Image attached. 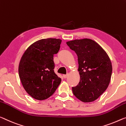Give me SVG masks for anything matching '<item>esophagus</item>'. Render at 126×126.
I'll list each match as a JSON object with an SVG mask.
<instances>
[{
    "mask_svg": "<svg viewBox=\"0 0 126 126\" xmlns=\"http://www.w3.org/2000/svg\"><path fill=\"white\" fill-rule=\"evenodd\" d=\"M68 74H64V75H63V78H67V77H68Z\"/></svg>",
    "mask_w": 126,
    "mask_h": 126,
    "instance_id": "esophagus-1",
    "label": "esophagus"
}]
</instances>
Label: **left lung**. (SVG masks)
Returning a JSON list of instances; mask_svg holds the SVG:
<instances>
[{
    "label": "left lung",
    "instance_id": "obj_1",
    "mask_svg": "<svg viewBox=\"0 0 126 126\" xmlns=\"http://www.w3.org/2000/svg\"><path fill=\"white\" fill-rule=\"evenodd\" d=\"M78 56L80 81L72 87L73 94L84 102L96 100L109 86L112 73L109 57L103 48L90 39L66 42Z\"/></svg>",
    "mask_w": 126,
    "mask_h": 126
}]
</instances>
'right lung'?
Returning a JSON list of instances; mask_svg holds the SVG:
<instances>
[{"mask_svg":"<svg viewBox=\"0 0 126 126\" xmlns=\"http://www.w3.org/2000/svg\"><path fill=\"white\" fill-rule=\"evenodd\" d=\"M62 40L47 38L39 40L23 54L18 66L21 82L25 91L36 100L51 96L61 82L54 71L53 55L59 52Z\"/></svg>","mask_w":126,"mask_h":126,"instance_id":"obj_1","label":"right lung"}]
</instances>
